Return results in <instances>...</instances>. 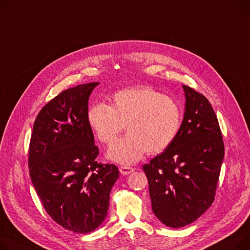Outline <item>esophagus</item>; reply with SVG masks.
Returning <instances> with one entry per match:
<instances>
[{
  "mask_svg": "<svg viewBox=\"0 0 250 250\" xmlns=\"http://www.w3.org/2000/svg\"><path fill=\"white\" fill-rule=\"evenodd\" d=\"M135 169L129 167V166H122V167H120V172L123 174V175H128L130 174L131 172H134Z\"/></svg>",
  "mask_w": 250,
  "mask_h": 250,
  "instance_id": "obj_1",
  "label": "esophagus"
}]
</instances>
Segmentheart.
<instances>
[{
  "mask_svg": "<svg viewBox=\"0 0 250 250\" xmlns=\"http://www.w3.org/2000/svg\"><path fill=\"white\" fill-rule=\"evenodd\" d=\"M88 125L97 139L110 144L127 125L129 134L111 144L107 156L122 164H134L145 154H160L177 138L182 108L174 98L148 86L120 90L111 104H93L87 111Z\"/></svg>",
  "mask_w": 250,
  "mask_h": 250,
  "instance_id": "1",
  "label": "heart"
}]
</instances>
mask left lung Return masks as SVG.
<instances>
[{"mask_svg":"<svg viewBox=\"0 0 250 250\" xmlns=\"http://www.w3.org/2000/svg\"><path fill=\"white\" fill-rule=\"evenodd\" d=\"M183 89L185 113L177 138L143 166L153 212L173 228L194 222L212 205L224 159L221 129L208 99L187 85Z\"/></svg>","mask_w":250,"mask_h":250,"instance_id":"1","label":"left lung"}]
</instances>
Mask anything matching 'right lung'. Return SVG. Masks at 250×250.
Segmentation results:
<instances>
[{
	"label": "right lung",
	"instance_id": "add662e5",
	"mask_svg": "<svg viewBox=\"0 0 250 250\" xmlns=\"http://www.w3.org/2000/svg\"><path fill=\"white\" fill-rule=\"evenodd\" d=\"M98 84H80L51 99L37 115L29 146L31 181L46 212L76 233H88L104 222L120 176L115 165L95 160L98 147L87 111Z\"/></svg>",
	"mask_w": 250,
	"mask_h": 250
}]
</instances>
